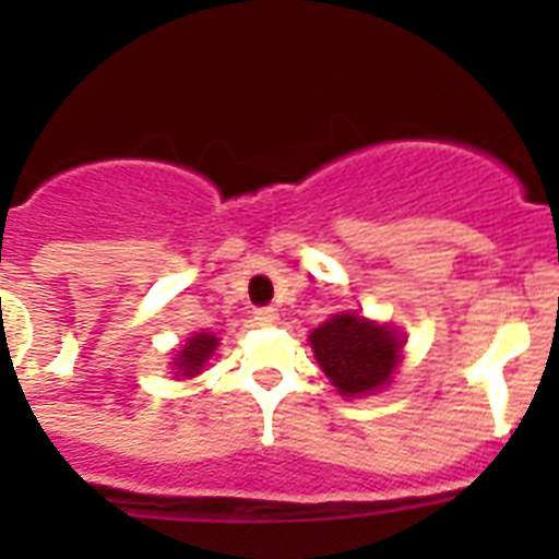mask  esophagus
I'll list each match as a JSON object with an SVG mask.
<instances>
[{"mask_svg":"<svg viewBox=\"0 0 559 559\" xmlns=\"http://www.w3.org/2000/svg\"><path fill=\"white\" fill-rule=\"evenodd\" d=\"M254 322L263 324V328H269V324L280 322V313H276L274 308H257L254 310Z\"/></svg>","mask_w":559,"mask_h":559,"instance_id":"1","label":"esophagus"}]
</instances>
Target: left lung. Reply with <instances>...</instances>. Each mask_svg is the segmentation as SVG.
Instances as JSON below:
<instances>
[{"label": "left lung", "instance_id": "1", "mask_svg": "<svg viewBox=\"0 0 559 559\" xmlns=\"http://www.w3.org/2000/svg\"><path fill=\"white\" fill-rule=\"evenodd\" d=\"M403 335L358 313H335L310 333L322 372L344 397L372 394L392 383L403 358Z\"/></svg>", "mask_w": 559, "mask_h": 559}]
</instances>
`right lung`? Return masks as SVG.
<instances>
[{
  "instance_id": "add662e5",
  "label": "right lung",
  "mask_w": 559,
  "mask_h": 559,
  "mask_svg": "<svg viewBox=\"0 0 559 559\" xmlns=\"http://www.w3.org/2000/svg\"><path fill=\"white\" fill-rule=\"evenodd\" d=\"M218 347V338L212 333H195L187 338L185 347L176 353L173 358V367H176V378H195V374L204 369V364L210 360V355Z\"/></svg>"
}]
</instances>
